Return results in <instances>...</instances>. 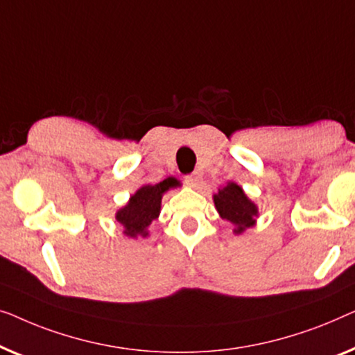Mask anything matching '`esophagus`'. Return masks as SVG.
Listing matches in <instances>:
<instances>
[{"instance_id": "obj_1", "label": "esophagus", "mask_w": 355, "mask_h": 355, "mask_svg": "<svg viewBox=\"0 0 355 355\" xmlns=\"http://www.w3.org/2000/svg\"><path fill=\"white\" fill-rule=\"evenodd\" d=\"M184 183L191 188H199V184H201V177L196 175V173H193V175H187L184 177Z\"/></svg>"}]
</instances>
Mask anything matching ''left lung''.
I'll list each match as a JSON object with an SVG mask.
<instances>
[{
  "label": "left lung",
  "instance_id": "1",
  "mask_svg": "<svg viewBox=\"0 0 355 355\" xmlns=\"http://www.w3.org/2000/svg\"><path fill=\"white\" fill-rule=\"evenodd\" d=\"M214 202L223 220L233 223L234 233H241L254 225V217L257 216L256 204L249 201L241 187L236 183H228L227 187L218 189L214 196Z\"/></svg>",
  "mask_w": 355,
  "mask_h": 355
}]
</instances>
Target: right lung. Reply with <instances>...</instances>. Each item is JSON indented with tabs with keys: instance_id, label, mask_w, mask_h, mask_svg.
<instances>
[{
	"instance_id": "right-lung-1",
	"label": "right lung",
	"mask_w": 355,
	"mask_h": 355,
	"mask_svg": "<svg viewBox=\"0 0 355 355\" xmlns=\"http://www.w3.org/2000/svg\"><path fill=\"white\" fill-rule=\"evenodd\" d=\"M177 184L178 182L175 178H167L157 184H146V187L139 188L130 198L127 206L122 207L116 216L117 222L125 228L123 233L130 238H137L138 234L146 238V228L153 220H156L159 211H161L162 194Z\"/></svg>"
}]
</instances>
